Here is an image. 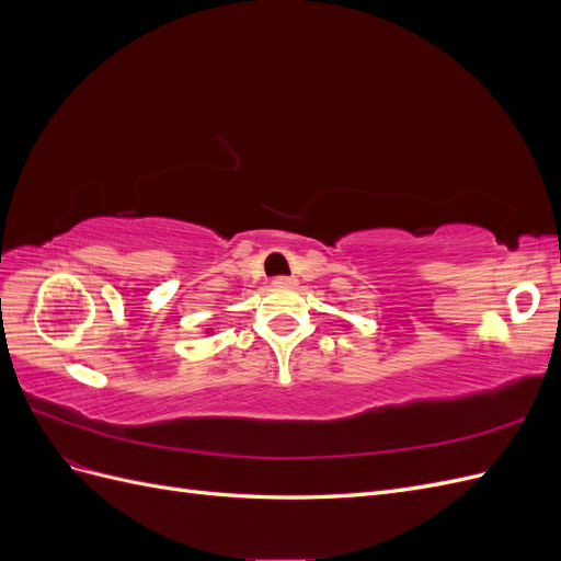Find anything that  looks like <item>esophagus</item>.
Listing matches in <instances>:
<instances>
[{
    "instance_id": "esophagus-1",
    "label": "esophagus",
    "mask_w": 561,
    "mask_h": 561,
    "mask_svg": "<svg viewBox=\"0 0 561 561\" xmlns=\"http://www.w3.org/2000/svg\"><path fill=\"white\" fill-rule=\"evenodd\" d=\"M295 283H297L295 276H276V278H274V285H276V287H293Z\"/></svg>"
}]
</instances>
